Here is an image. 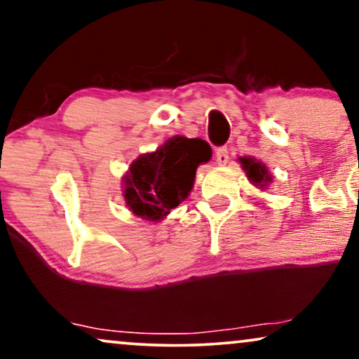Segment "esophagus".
Instances as JSON below:
<instances>
[{
	"mask_svg": "<svg viewBox=\"0 0 359 359\" xmlns=\"http://www.w3.org/2000/svg\"><path fill=\"white\" fill-rule=\"evenodd\" d=\"M215 157H217V164L218 165H224L229 159V151L226 146H219L217 149V154H215Z\"/></svg>",
	"mask_w": 359,
	"mask_h": 359,
	"instance_id": "esophagus-1",
	"label": "esophagus"
}]
</instances>
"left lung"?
Wrapping results in <instances>:
<instances>
[{"label":"left lung","instance_id":"obj_1","mask_svg":"<svg viewBox=\"0 0 359 359\" xmlns=\"http://www.w3.org/2000/svg\"><path fill=\"white\" fill-rule=\"evenodd\" d=\"M240 162L243 169L246 172L248 179H250L252 184L259 185V187H266V185L271 182V175L267 174V169L264 164L251 159V157H241Z\"/></svg>","mask_w":359,"mask_h":359}]
</instances>
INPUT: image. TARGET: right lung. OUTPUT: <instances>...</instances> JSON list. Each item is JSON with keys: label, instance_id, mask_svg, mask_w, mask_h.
<instances>
[{"label": "right lung", "instance_id": "right-lung-1", "mask_svg": "<svg viewBox=\"0 0 359 359\" xmlns=\"http://www.w3.org/2000/svg\"><path fill=\"white\" fill-rule=\"evenodd\" d=\"M212 149L203 140L175 136L159 149L133 162L124 177V200L137 217L157 222L192 190L198 164L208 162Z\"/></svg>", "mask_w": 359, "mask_h": 359}]
</instances>
